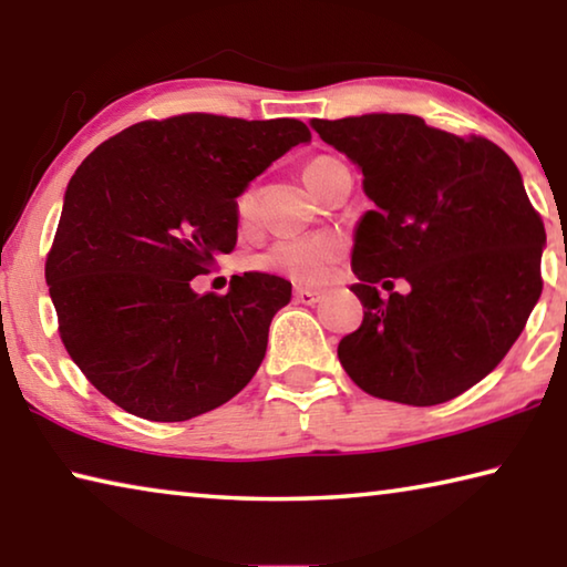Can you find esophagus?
<instances>
[{"instance_id":"1","label":"esophagus","mask_w":567,"mask_h":567,"mask_svg":"<svg viewBox=\"0 0 567 567\" xmlns=\"http://www.w3.org/2000/svg\"><path fill=\"white\" fill-rule=\"evenodd\" d=\"M295 300L302 302V305H318L322 300V295L315 292V290H307V287H297Z\"/></svg>"}]
</instances>
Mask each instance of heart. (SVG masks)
<instances>
[{"mask_svg": "<svg viewBox=\"0 0 567 567\" xmlns=\"http://www.w3.org/2000/svg\"><path fill=\"white\" fill-rule=\"evenodd\" d=\"M334 159L318 157L305 167V182L310 189L318 185V177L332 165ZM257 209V195L255 189H245L237 197V215L239 219H252ZM342 255V239L334 235H305V237H290L275 243L267 252L260 255V267L267 272H277L290 277V280L300 285H322L330 280Z\"/></svg>", "mask_w": 567, "mask_h": 567, "instance_id": "heart-1", "label": "heart"}]
</instances>
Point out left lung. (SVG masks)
Wrapping results in <instances>:
<instances>
[{"label": "left lung", "mask_w": 567, "mask_h": 567, "mask_svg": "<svg viewBox=\"0 0 567 567\" xmlns=\"http://www.w3.org/2000/svg\"><path fill=\"white\" fill-rule=\"evenodd\" d=\"M362 169L372 209L354 229L350 290L362 324L338 344L370 395L440 405L497 368L540 300L545 227L520 169L485 137L427 127L415 114L312 120ZM388 276L411 285L391 292ZM382 281L391 292L380 298Z\"/></svg>", "instance_id": "obj_1"}]
</instances>
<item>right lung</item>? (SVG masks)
I'll list each match as a JSON object with an SVG mask.
<instances>
[{
  "label": "right lung",
  "mask_w": 567,
  "mask_h": 567,
  "mask_svg": "<svg viewBox=\"0 0 567 567\" xmlns=\"http://www.w3.org/2000/svg\"><path fill=\"white\" fill-rule=\"evenodd\" d=\"M302 142L300 120L192 112L132 124L76 167L44 277L66 352L114 405L182 422L252 380L292 285L245 272L227 295H197L189 282L235 249L249 182Z\"/></svg>",
  "instance_id": "1"
}]
</instances>
